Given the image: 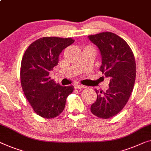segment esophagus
<instances>
[{"label":"esophagus","mask_w":151,"mask_h":151,"mask_svg":"<svg viewBox=\"0 0 151 151\" xmlns=\"http://www.w3.org/2000/svg\"><path fill=\"white\" fill-rule=\"evenodd\" d=\"M74 87H75L76 89H81V88H86V86H84V85L80 84H74Z\"/></svg>","instance_id":"esophagus-1"}]
</instances>
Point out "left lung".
<instances>
[{"instance_id": "8db88e82", "label": "left lung", "mask_w": 151, "mask_h": 151, "mask_svg": "<svg viewBox=\"0 0 151 151\" xmlns=\"http://www.w3.org/2000/svg\"><path fill=\"white\" fill-rule=\"evenodd\" d=\"M88 37L101 52L99 70L110 78L106 92L95 89L97 98L91 111L98 118L107 119L121 112L129 99L136 76L135 57L127 43L113 32H103Z\"/></svg>"}]
</instances>
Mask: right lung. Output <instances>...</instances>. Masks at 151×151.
Returning a JSON list of instances; mask_svg holds the SVG:
<instances>
[{"instance_id":"right-lung-1","label":"right lung","mask_w":151,"mask_h":151,"mask_svg":"<svg viewBox=\"0 0 151 151\" xmlns=\"http://www.w3.org/2000/svg\"><path fill=\"white\" fill-rule=\"evenodd\" d=\"M74 40L71 38L45 37L32 42L24 54L20 82L26 98L37 115L51 119L64 110L72 86H63L49 76L58 63L60 52Z\"/></svg>"}]
</instances>
